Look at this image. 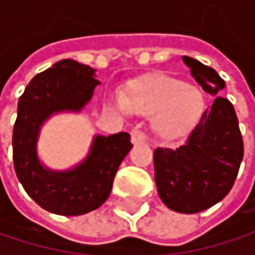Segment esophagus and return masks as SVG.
Masks as SVG:
<instances>
[{
    "instance_id": "1",
    "label": "esophagus",
    "mask_w": 255,
    "mask_h": 255,
    "mask_svg": "<svg viewBox=\"0 0 255 255\" xmlns=\"http://www.w3.org/2000/svg\"><path fill=\"white\" fill-rule=\"evenodd\" d=\"M131 141H132L134 144H141V143L146 141V134H144L141 129L135 128V129L131 131Z\"/></svg>"
}]
</instances>
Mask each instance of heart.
Listing matches in <instances>:
<instances>
[{
  "mask_svg": "<svg viewBox=\"0 0 255 255\" xmlns=\"http://www.w3.org/2000/svg\"><path fill=\"white\" fill-rule=\"evenodd\" d=\"M120 108L138 115H153L152 127L162 138H173L186 132L204 111V94L177 78L153 75L132 85L124 100L117 99Z\"/></svg>",
  "mask_w": 255,
  "mask_h": 255,
  "instance_id": "obj_1",
  "label": "heart"
}]
</instances>
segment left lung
<instances>
[{
    "mask_svg": "<svg viewBox=\"0 0 255 255\" xmlns=\"http://www.w3.org/2000/svg\"><path fill=\"white\" fill-rule=\"evenodd\" d=\"M195 81L217 96L177 149L156 147L155 181L173 211L193 214L220 202L230 192L244 158V141L233 105L220 93L225 81L210 66L183 56Z\"/></svg>",
    "mask_w": 255,
    "mask_h": 255,
    "instance_id": "left-lung-1",
    "label": "left lung"
}]
</instances>
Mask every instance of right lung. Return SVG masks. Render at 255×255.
I'll use <instances>...</instances> for the list:
<instances>
[{"label":"right lung","mask_w":255,"mask_h":255,"mask_svg":"<svg viewBox=\"0 0 255 255\" xmlns=\"http://www.w3.org/2000/svg\"><path fill=\"white\" fill-rule=\"evenodd\" d=\"M94 72L75 60H60L32 78L19 99L13 128L14 171L26 193L54 214L81 216L99 208L132 147L128 132L96 135L87 158L74 168L54 171L41 164L36 141L42 124L59 112H79L100 84Z\"/></svg>","instance_id":"right-lung-1"}]
</instances>
